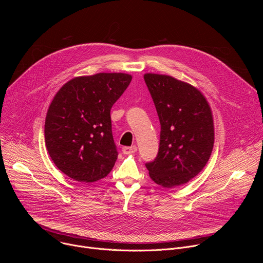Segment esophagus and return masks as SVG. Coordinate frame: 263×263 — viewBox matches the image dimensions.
Returning a JSON list of instances; mask_svg holds the SVG:
<instances>
[{
	"instance_id": "esophagus-1",
	"label": "esophagus",
	"mask_w": 263,
	"mask_h": 263,
	"mask_svg": "<svg viewBox=\"0 0 263 263\" xmlns=\"http://www.w3.org/2000/svg\"><path fill=\"white\" fill-rule=\"evenodd\" d=\"M137 151V146L132 145V146H124L123 147V153L124 154H132Z\"/></svg>"
}]
</instances>
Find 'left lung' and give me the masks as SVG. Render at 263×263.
I'll list each match as a JSON object with an SVG mask.
<instances>
[{
	"label": "left lung",
	"mask_w": 263,
	"mask_h": 263,
	"mask_svg": "<svg viewBox=\"0 0 263 263\" xmlns=\"http://www.w3.org/2000/svg\"><path fill=\"white\" fill-rule=\"evenodd\" d=\"M143 78L161 126L157 157L145 166L156 184L172 189L195 178L208 162L214 142L212 112L189 83L159 73Z\"/></svg>",
	"instance_id": "left-lung-1"
}]
</instances>
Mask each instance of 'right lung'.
<instances>
[{"label": "right lung", "mask_w": 263, "mask_h": 263, "mask_svg": "<svg viewBox=\"0 0 263 263\" xmlns=\"http://www.w3.org/2000/svg\"><path fill=\"white\" fill-rule=\"evenodd\" d=\"M132 76L99 72L76 77L55 95L46 117L45 140L55 165L78 182L106 177L118 159L110 110Z\"/></svg>", "instance_id": "1"}]
</instances>
